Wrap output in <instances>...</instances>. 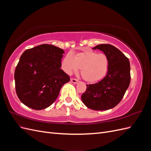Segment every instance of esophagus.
I'll use <instances>...</instances> for the list:
<instances>
[{
  "label": "esophagus",
  "instance_id": "esophagus-1",
  "mask_svg": "<svg viewBox=\"0 0 151 151\" xmlns=\"http://www.w3.org/2000/svg\"><path fill=\"white\" fill-rule=\"evenodd\" d=\"M70 81L72 82V83H73V84H77V83H78V80L77 79H74V78H72V79H70Z\"/></svg>",
  "mask_w": 151,
  "mask_h": 151
}]
</instances>
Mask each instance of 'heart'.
Instances as JSON below:
<instances>
[{"instance_id":"obj_1","label":"heart","mask_w":151,"mask_h":151,"mask_svg":"<svg viewBox=\"0 0 151 151\" xmlns=\"http://www.w3.org/2000/svg\"><path fill=\"white\" fill-rule=\"evenodd\" d=\"M62 65L63 70L68 74L81 68V74L84 79L88 82H96L106 75L109 60L104 53L85 51L75 57L72 53H68L63 59Z\"/></svg>"}]
</instances>
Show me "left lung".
I'll return each instance as SVG.
<instances>
[{
	"label": "left lung",
	"instance_id": "1",
	"mask_svg": "<svg viewBox=\"0 0 151 151\" xmlns=\"http://www.w3.org/2000/svg\"><path fill=\"white\" fill-rule=\"evenodd\" d=\"M98 49L107 55L109 66L104 78L93 84H86L87 89L81 96L86 106L93 110H107L120 102L130 83V62L124 54L109 44L98 45Z\"/></svg>",
	"mask_w": 151,
	"mask_h": 151
}]
</instances>
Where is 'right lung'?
Listing matches in <instances>:
<instances>
[{
	"label": "right lung",
	"mask_w": 151,
	"mask_h": 151,
	"mask_svg": "<svg viewBox=\"0 0 151 151\" xmlns=\"http://www.w3.org/2000/svg\"><path fill=\"white\" fill-rule=\"evenodd\" d=\"M64 51L43 44L25 50L14 72L16 91L20 101L36 110L48 108L55 101L70 77L62 70Z\"/></svg>",
	"instance_id": "obj_1"
}]
</instances>
